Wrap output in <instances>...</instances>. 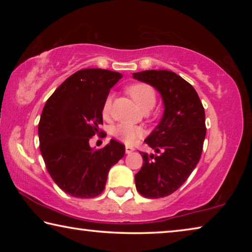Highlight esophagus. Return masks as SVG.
<instances>
[{
  "mask_svg": "<svg viewBox=\"0 0 252 252\" xmlns=\"http://www.w3.org/2000/svg\"><path fill=\"white\" fill-rule=\"evenodd\" d=\"M134 151V148L133 147H130V146H126V155H130Z\"/></svg>",
  "mask_w": 252,
  "mask_h": 252,
  "instance_id": "esophagus-1",
  "label": "esophagus"
}]
</instances>
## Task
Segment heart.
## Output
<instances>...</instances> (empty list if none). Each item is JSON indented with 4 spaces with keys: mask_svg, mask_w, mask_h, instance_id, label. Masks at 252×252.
<instances>
[{
    "mask_svg": "<svg viewBox=\"0 0 252 252\" xmlns=\"http://www.w3.org/2000/svg\"><path fill=\"white\" fill-rule=\"evenodd\" d=\"M127 92H129L132 99L134 100L136 105H138L142 111H144V112L151 110L156 104V91L151 85L144 83H136L127 88ZM110 109L111 96H108L103 104V109H102V112H103L104 117L108 116ZM112 134L116 136L118 140H120V141L126 144H132L143 135V130L140 126L126 125V123H120V125L113 127Z\"/></svg>",
    "mask_w": 252,
    "mask_h": 252,
    "instance_id": "heart-1",
    "label": "heart"
}]
</instances>
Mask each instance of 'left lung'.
I'll use <instances>...</instances> for the list:
<instances>
[{
	"instance_id": "obj_1",
	"label": "left lung",
	"mask_w": 252,
	"mask_h": 252,
	"mask_svg": "<svg viewBox=\"0 0 252 252\" xmlns=\"http://www.w3.org/2000/svg\"><path fill=\"white\" fill-rule=\"evenodd\" d=\"M160 93L163 114L144 140L157 155L140 152L143 165L134 176L136 190L146 198H163L187 180L201 157L206 138V114L198 93L181 76L167 70L133 73Z\"/></svg>"
}]
</instances>
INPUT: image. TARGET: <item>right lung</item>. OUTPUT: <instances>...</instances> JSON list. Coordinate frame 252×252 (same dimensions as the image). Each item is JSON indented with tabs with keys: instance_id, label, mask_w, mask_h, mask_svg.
<instances>
[{
	"instance_id": "add662e5",
	"label": "right lung",
	"mask_w": 252,
	"mask_h": 252,
	"mask_svg": "<svg viewBox=\"0 0 252 252\" xmlns=\"http://www.w3.org/2000/svg\"><path fill=\"white\" fill-rule=\"evenodd\" d=\"M121 78L110 70H80L60 85L42 111L41 155L53 181L72 197L101 194L109 170L125 156L126 147L113 139L100 150L89 144L103 123L110 89Z\"/></svg>"
}]
</instances>
